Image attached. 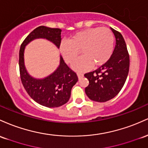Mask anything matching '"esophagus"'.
I'll return each mask as SVG.
<instances>
[{
	"instance_id": "34e87169",
	"label": "esophagus",
	"mask_w": 148,
	"mask_h": 148,
	"mask_svg": "<svg viewBox=\"0 0 148 148\" xmlns=\"http://www.w3.org/2000/svg\"><path fill=\"white\" fill-rule=\"evenodd\" d=\"M77 76H78V78H79V79L82 78L83 76H84V74H83L82 73H79V72H78V73H77Z\"/></svg>"
}]
</instances>
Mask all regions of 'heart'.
Segmentation results:
<instances>
[{"mask_svg":"<svg viewBox=\"0 0 148 148\" xmlns=\"http://www.w3.org/2000/svg\"><path fill=\"white\" fill-rule=\"evenodd\" d=\"M114 36L106 27L89 28L78 31L70 37L69 41H63L60 52L68 64L73 63L79 54L83 56L73 64L77 71H85L92 65L99 67L106 64L112 54Z\"/></svg>","mask_w":148,"mask_h":148,"instance_id":"heart-1","label":"heart"}]
</instances>
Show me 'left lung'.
<instances>
[{"label": "left lung", "mask_w": 148, "mask_h": 148, "mask_svg": "<svg viewBox=\"0 0 148 148\" xmlns=\"http://www.w3.org/2000/svg\"><path fill=\"white\" fill-rule=\"evenodd\" d=\"M116 40L113 53L104 65L84 74L89 80L85 93L91 100L106 102L117 96L123 87L129 71V54L123 36L110 28Z\"/></svg>", "instance_id": "1"}]
</instances>
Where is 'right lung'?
Wrapping results in <instances>:
<instances>
[{"label": "right lung", "mask_w": 148, "mask_h": 148, "mask_svg": "<svg viewBox=\"0 0 148 148\" xmlns=\"http://www.w3.org/2000/svg\"><path fill=\"white\" fill-rule=\"evenodd\" d=\"M61 32L60 29L39 26L25 38L19 49V73L25 90L36 102L47 108L59 107L66 103L71 96V89L78 81V77L61 56L59 66L50 75L41 79L31 77L24 66V49L28 43L36 38H46L59 47Z\"/></svg>", "instance_id": "right-lung-1"}]
</instances>
